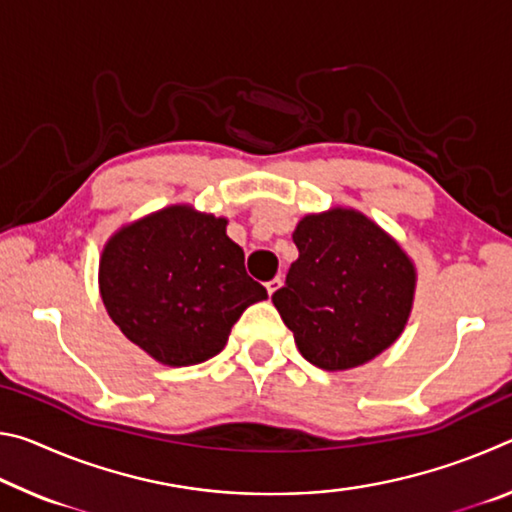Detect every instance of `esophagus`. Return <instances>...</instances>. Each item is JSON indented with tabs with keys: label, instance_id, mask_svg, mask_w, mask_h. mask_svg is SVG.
I'll list each match as a JSON object with an SVG mask.
<instances>
[{
	"label": "esophagus",
	"instance_id": "esophagus-1",
	"mask_svg": "<svg viewBox=\"0 0 512 512\" xmlns=\"http://www.w3.org/2000/svg\"><path fill=\"white\" fill-rule=\"evenodd\" d=\"M282 287V277H273V280L266 282V291L268 296H273V293Z\"/></svg>",
	"mask_w": 512,
	"mask_h": 512
}]
</instances>
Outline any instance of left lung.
Instances as JSON below:
<instances>
[{
	"instance_id": "obj_1",
	"label": "left lung",
	"mask_w": 512,
	"mask_h": 512,
	"mask_svg": "<svg viewBox=\"0 0 512 512\" xmlns=\"http://www.w3.org/2000/svg\"><path fill=\"white\" fill-rule=\"evenodd\" d=\"M298 259L273 305L302 357L348 370L377 357L409 320L415 268L397 241L354 210L309 214L293 232Z\"/></svg>"
}]
</instances>
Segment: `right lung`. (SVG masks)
Masks as SVG:
<instances>
[{
    "instance_id": "1",
    "label": "right lung",
    "mask_w": 512,
    "mask_h": 512,
    "mask_svg": "<svg viewBox=\"0 0 512 512\" xmlns=\"http://www.w3.org/2000/svg\"><path fill=\"white\" fill-rule=\"evenodd\" d=\"M225 219L173 205L121 228L103 248L101 298L128 341L167 366L219 354L244 309L268 298L246 273Z\"/></svg>"
}]
</instances>
